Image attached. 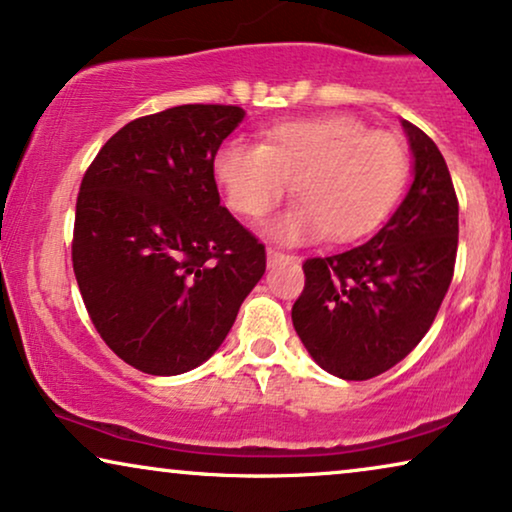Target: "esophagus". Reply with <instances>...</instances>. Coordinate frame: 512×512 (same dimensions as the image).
Returning a JSON list of instances; mask_svg holds the SVG:
<instances>
[{
	"mask_svg": "<svg viewBox=\"0 0 512 512\" xmlns=\"http://www.w3.org/2000/svg\"><path fill=\"white\" fill-rule=\"evenodd\" d=\"M283 260H290V255H285V252L276 250V248H267V262H269V267H274V264L283 262Z\"/></svg>",
	"mask_w": 512,
	"mask_h": 512,
	"instance_id": "obj_1",
	"label": "esophagus"
}]
</instances>
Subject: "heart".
Here are the masks:
<instances>
[{
  "label": "heart",
  "instance_id": "b5f03b06",
  "mask_svg": "<svg viewBox=\"0 0 512 512\" xmlns=\"http://www.w3.org/2000/svg\"><path fill=\"white\" fill-rule=\"evenodd\" d=\"M213 175L227 206L250 220L267 215L292 182L299 201L267 224L276 241L306 243L327 234L349 243L377 229L398 206L410 156L391 133L370 131L349 114H325L271 126L262 145L224 142Z\"/></svg>",
  "mask_w": 512,
  "mask_h": 512
}]
</instances>
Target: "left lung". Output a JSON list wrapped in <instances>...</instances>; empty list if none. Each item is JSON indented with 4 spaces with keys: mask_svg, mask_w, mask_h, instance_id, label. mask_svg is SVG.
<instances>
[{
    "mask_svg": "<svg viewBox=\"0 0 512 512\" xmlns=\"http://www.w3.org/2000/svg\"><path fill=\"white\" fill-rule=\"evenodd\" d=\"M414 180L370 241L304 262L292 325L309 356L339 379L391 370L433 325L454 276L459 201L440 149L403 121Z\"/></svg>",
    "mask_w": 512,
    "mask_h": 512,
    "instance_id": "8db88e82",
    "label": "left lung"
}]
</instances>
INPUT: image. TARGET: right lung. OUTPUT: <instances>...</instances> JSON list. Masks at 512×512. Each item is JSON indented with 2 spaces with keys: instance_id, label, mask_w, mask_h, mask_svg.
<instances>
[{
  "instance_id": "right-lung-1",
  "label": "right lung",
  "mask_w": 512,
  "mask_h": 512,
  "mask_svg": "<svg viewBox=\"0 0 512 512\" xmlns=\"http://www.w3.org/2000/svg\"><path fill=\"white\" fill-rule=\"evenodd\" d=\"M234 105H180L114 133L81 180L72 264L95 330L154 377L220 349L267 269L264 245L220 206L213 159Z\"/></svg>"
}]
</instances>
